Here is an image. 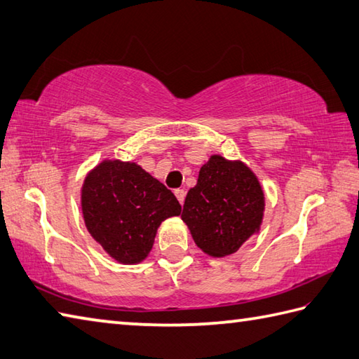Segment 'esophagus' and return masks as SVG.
Masks as SVG:
<instances>
[{
  "label": "esophagus",
  "mask_w": 359,
  "mask_h": 359,
  "mask_svg": "<svg viewBox=\"0 0 359 359\" xmlns=\"http://www.w3.org/2000/svg\"><path fill=\"white\" fill-rule=\"evenodd\" d=\"M174 194H175V198H177V201H179L180 203L185 202V189H180V188L174 189Z\"/></svg>",
  "instance_id": "obj_1"
}]
</instances>
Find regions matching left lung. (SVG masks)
I'll list each match as a JSON object with an SVG mask.
<instances>
[{"mask_svg":"<svg viewBox=\"0 0 359 359\" xmlns=\"http://www.w3.org/2000/svg\"><path fill=\"white\" fill-rule=\"evenodd\" d=\"M266 198L257 174L241 160L212 156L185 198L182 221L196 245L213 258L235 254L257 235Z\"/></svg>","mask_w":359,"mask_h":359,"instance_id":"left-lung-1","label":"left lung"}]
</instances>
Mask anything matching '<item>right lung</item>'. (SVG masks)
I'll use <instances>...</instances> for the list:
<instances>
[{"label":"right lung","mask_w":359,"mask_h":359,"mask_svg":"<svg viewBox=\"0 0 359 359\" xmlns=\"http://www.w3.org/2000/svg\"><path fill=\"white\" fill-rule=\"evenodd\" d=\"M83 222L93 240L121 264L144 262L160 224L182 207L160 180L135 161L105 158L81 187Z\"/></svg>","instance_id":"1"}]
</instances>
